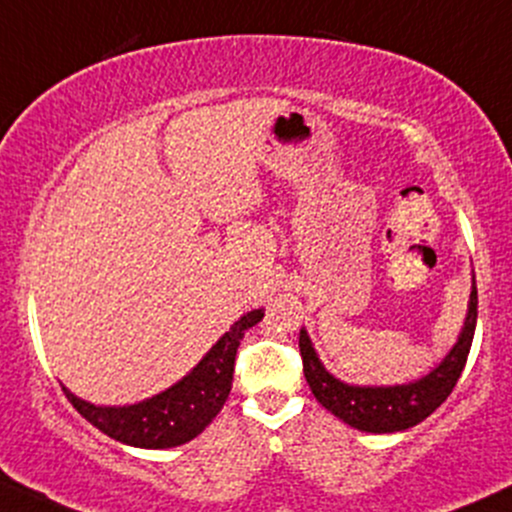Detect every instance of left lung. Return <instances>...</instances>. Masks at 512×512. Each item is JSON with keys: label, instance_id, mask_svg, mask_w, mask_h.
Returning <instances> with one entry per match:
<instances>
[{"label": "left lung", "instance_id": "1", "mask_svg": "<svg viewBox=\"0 0 512 512\" xmlns=\"http://www.w3.org/2000/svg\"><path fill=\"white\" fill-rule=\"evenodd\" d=\"M476 316H478V292L476 282L471 289L469 314H466L464 331H461L459 341L446 355L444 363L434 368L427 378L417 380L410 385H395V387H353L333 378L331 373L321 365L319 355L311 346L309 336L301 328L299 331V351L301 363H304V378L309 383L311 392L316 400L326 407L328 412L336 414L351 427L360 432L373 434H390L410 429L427 419L446 397L454 390L456 380L461 378L466 358H469L473 331H476Z\"/></svg>", "mask_w": 512, "mask_h": 512}]
</instances>
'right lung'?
<instances>
[{
	"mask_svg": "<svg viewBox=\"0 0 512 512\" xmlns=\"http://www.w3.org/2000/svg\"><path fill=\"white\" fill-rule=\"evenodd\" d=\"M262 309L250 311L206 353V358L161 395L129 407H95L66 392L68 402L93 427L110 439L139 449H169L191 441L213 422L233 387L235 353L250 326L262 319Z\"/></svg>",
	"mask_w": 512,
	"mask_h": 512,
	"instance_id": "add662e5",
	"label": "right lung"
}]
</instances>
